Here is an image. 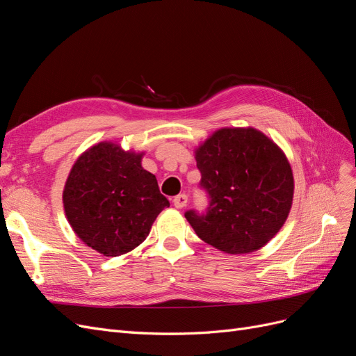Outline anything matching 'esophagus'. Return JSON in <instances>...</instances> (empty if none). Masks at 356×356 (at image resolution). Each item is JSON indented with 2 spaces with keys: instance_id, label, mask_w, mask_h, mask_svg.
Listing matches in <instances>:
<instances>
[{
  "instance_id": "obj_1",
  "label": "esophagus",
  "mask_w": 356,
  "mask_h": 356,
  "mask_svg": "<svg viewBox=\"0 0 356 356\" xmlns=\"http://www.w3.org/2000/svg\"><path fill=\"white\" fill-rule=\"evenodd\" d=\"M174 207L175 208H178V209H181V208H184L186 204H187V202H188V197H187V195H178V196H175L174 197Z\"/></svg>"
}]
</instances>
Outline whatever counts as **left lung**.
Instances as JSON below:
<instances>
[{"mask_svg":"<svg viewBox=\"0 0 356 356\" xmlns=\"http://www.w3.org/2000/svg\"><path fill=\"white\" fill-rule=\"evenodd\" d=\"M196 161L209 207L186 218L202 241L225 254H250L281 230L294 178L270 138L254 127H224L196 149Z\"/></svg>","mask_w":356,"mask_h":356,"instance_id":"left-lung-1","label":"left lung"}]
</instances>
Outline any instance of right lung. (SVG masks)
Listing matches in <instances>:
<instances>
[{"mask_svg":"<svg viewBox=\"0 0 356 356\" xmlns=\"http://www.w3.org/2000/svg\"><path fill=\"white\" fill-rule=\"evenodd\" d=\"M143 153L113 143L90 147L75 161L63 188V208L79 238L105 257L135 250L169 207Z\"/></svg>","mask_w":356,"mask_h":356,"instance_id":"right-lung-1","label":"right lung"}]
</instances>
